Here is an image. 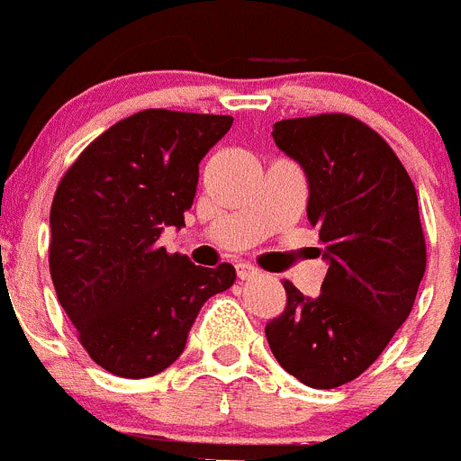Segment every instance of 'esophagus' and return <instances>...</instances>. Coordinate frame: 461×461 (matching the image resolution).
Listing matches in <instances>:
<instances>
[{
    "instance_id": "1",
    "label": "esophagus",
    "mask_w": 461,
    "mask_h": 461,
    "mask_svg": "<svg viewBox=\"0 0 461 461\" xmlns=\"http://www.w3.org/2000/svg\"><path fill=\"white\" fill-rule=\"evenodd\" d=\"M235 273H238L240 279H254L258 275V268H254L251 263H238Z\"/></svg>"
}]
</instances>
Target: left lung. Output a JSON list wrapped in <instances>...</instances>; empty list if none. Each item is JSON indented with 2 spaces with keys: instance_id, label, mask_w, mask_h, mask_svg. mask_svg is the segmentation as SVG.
Returning <instances> with one entry per match:
<instances>
[{
  "instance_id": "left-lung-1",
  "label": "left lung",
  "mask_w": 461,
  "mask_h": 461,
  "mask_svg": "<svg viewBox=\"0 0 461 461\" xmlns=\"http://www.w3.org/2000/svg\"><path fill=\"white\" fill-rule=\"evenodd\" d=\"M273 140L308 176V219L329 263L317 298L285 282L266 338L286 373L314 389L349 383L408 320L427 268L418 193L375 130L348 113L286 118Z\"/></svg>"
}]
</instances>
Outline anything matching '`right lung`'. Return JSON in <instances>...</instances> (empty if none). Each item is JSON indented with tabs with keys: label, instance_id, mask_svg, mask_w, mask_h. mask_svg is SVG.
<instances>
[{
	"label": "right lung",
	"instance_id": "right-lung-1",
	"mask_svg": "<svg viewBox=\"0 0 461 461\" xmlns=\"http://www.w3.org/2000/svg\"><path fill=\"white\" fill-rule=\"evenodd\" d=\"M230 116L144 109L90 141L50 204L55 294L90 359L118 377H151L179 359L207 298L235 282L158 245L184 226L198 163Z\"/></svg>",
	"mask_w": 461,
	"mask_h": 461
}]
</instances>
